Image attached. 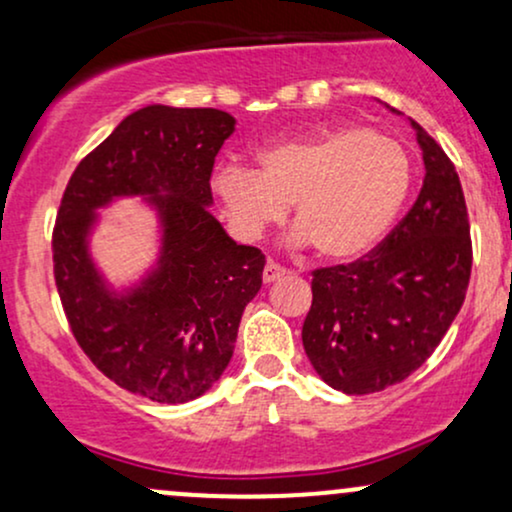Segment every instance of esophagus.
<instances>
[{
    "label": "esophagus",
    "mask_w": 512,
    "mask_h": 512,
    "mask_svg": "<svg viewBox=\"0 0 512 512\" xmlns=\"http://www.w3.org/2000/svg\"><path fill=\"white\" fill-rule=\"evenodd\" d=\"M284 274H286V269L281 267V264H276V262H267V264H264L262 279H264V284H272V281L281 279V276H284Z\"/></svg>",
    "instance_id": "obj_1"
}]
</instances>
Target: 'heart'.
I'll return each mask as SVG.
<instances>
[{
    "label": "heart",
    "instance_id": "obj_1",
    "mask_svg": "<svg viewBox=\"0 0 512 512\" xmlns=\"http://www.w3.org/2000/svg\"><path fill=\"white\" fill-rule=\"evenodd\" d=\"M411 178V158L397 139L334 127L267 146L257 170L221 168L214 190L240 238H260L293 204V240L313 243L325 260L351 262L385 238Z\"/></svg>",
    "mask_w": 512,
    "mask_h": 512
}]
</instances>
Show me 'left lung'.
<instances>
[{
    "mask_svg": "<svg viewBox=\"0 0 512 512\" xmlns=\"http://www.w3.org/2000/svg\"><path fill=\"white\" fill-rule=\"evenodd\" d=\"M409 122L426 166L414 207L363 260L313 272L303 349L315 373L346 395L380 392L424 366L460 313L472 274L457 170Z\"/></svg>",
    "mask_w": 512,
    "mask_h": 512,
    "instance_id": "obj_1",
    "label": "left lung"
}]
</instances>
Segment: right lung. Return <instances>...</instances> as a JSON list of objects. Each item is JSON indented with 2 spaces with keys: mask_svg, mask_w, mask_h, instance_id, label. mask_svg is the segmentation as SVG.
<instances>
[{
  "mask_svg": "<svg viewBox=\"0 0 512 512\" xmlns=\"http://www.w3.org/2000/svg\"><path fill=\"white\" fill-rule=\"evenodd\" d=\"M236 129L216 108L146 105L76 166L64 190L52 262L74 339L93 366L151 402L202 397L233 356L240 317L262 286L264 255L211 216V170ZM142 196L162 248L137 285L117 292L87 250L97 209Z\"/></svg>",
  "mask_w": 512,
  "mask_h": 512,
  "instance_id": "right-lung-1",
  "label": "right lung"
}]
</instances>
